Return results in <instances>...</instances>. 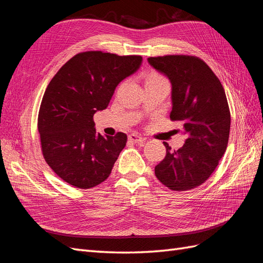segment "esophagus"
<instances>
[{
  "mask_svg": "<svg viewBox=\"0 0 263 263\" xmlns=\"http://www.w3.org/2000/svg\"><path fill=\"white\" fill-rule=\"evenodd\" d=\"M128 139H129L132 142H134V144H140V142H145V140H146L144 137H141L140 135L135 134V133L129 135Z\"/></svg>",
  "mask_w": 263,
  "mask_h": 263,
  "instance_id": "1",
  "label": "esophagus"
}]
</instances>
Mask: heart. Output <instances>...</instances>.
<instances>
[{
    "label": "heart",
    "mask_w": 263,
    "mask_h": 263,
    "mask_svg": "<svg viewBox=\"0 0 263 263\" xmlns=\"http://www.w3.org/2000/svg\"><path fill=\"white\" fill-rule=\"evenodd\" d=\"M156 80H165V79L160 76L159 73H156V72H153V73H149L147 77H146V81L145 82H148V81H156ZM166 81V80H165Z\"/></svg>",
    "instance_id": "heart-1"
}]
</instances>
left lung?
<instances>
[{"instance_id": "1", "label": "left lung", "mask_w": 263, "mask_h": 263, "mask_svg": "<svg viewBox=\"0 0 263 263\" xmlns=\"http://www.w3.org/2000/svg\"><path fill=\"white\" fill-rule=\"evenodd\" d=\"M148 62L170 79L171 121L183 124L184 145L166 153L155 174L172 191H189L206 182L224 156L229 138L230 110L219 79L195 55L168 54Z\"/></svg>"}]
</instances>
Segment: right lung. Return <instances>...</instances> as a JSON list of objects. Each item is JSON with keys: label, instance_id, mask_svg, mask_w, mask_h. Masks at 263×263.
<instances>
[{"label": "right lung", "instance_id": "right-lung-1", "mask_svg": "<svg viewBox=\"0 0 263 263\" xmlns=\"http://www.w3.org/2000/svg\"><path fill=\"white\" fill-rule=\"evenodd\" d=\"M141 55L79 52L63 65L45 91L38 113L42 153L51 170L78 189L104 182L124 149L127 136L103 137L93 116L105 109L118 83L133 74Z\"/></svg>", "mask_w": 263, "mask_h": 263}]
</instances>
